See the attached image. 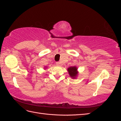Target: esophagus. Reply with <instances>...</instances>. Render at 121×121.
<instances>
[{"label":"esophagus","instance_id":"obj_1","mask_svg":"<svg viewBox=\"0 0 121 121\" xmlns=\"http://www.w3.org/2000/svg\"><path fill=\"white\" fill-rule=\"evenodd\" d=\"M56 64L57 66H60V62H56Z\"/></svg>","mask_w":121,"mask_h":121}]
</instances>
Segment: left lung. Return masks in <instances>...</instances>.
I'll return each instance as SVG.
<instances>
[{
	"mask_svg": "<svg viewBox=\"0 0 121 121\" xmlns=\"http://www.w3.org/2000/svg\"><path fill=\"white\" fill-rule=\"evenodd\" d=\"M67 71L69 76L73 79H76L78 75L79 72L78 71V68L76 66L69 67L67 69Z\"/></svg>",
	"mask_w": 121,
	"mask_h": 121,
	"instance_id": "obj_1",
	"label": "left lung"
}]
</instances>
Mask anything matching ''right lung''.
<instances>
[{"mask_svg":"<svg viewBox=\"0 0 121 121\" xmlns=\"http://www.w3.org/2000/svg\"><path fill=\"white\" fill-rule=\"evenodd\" d=\"M44 69H47V67L46 66H45V67H44Z\"/></svg>","mask_w":121,"mask_h":121,"instance_id":"right-lung-1","label":"right lung"}]
</instances>
